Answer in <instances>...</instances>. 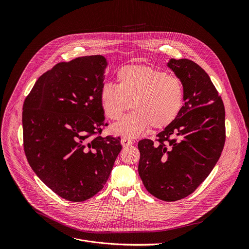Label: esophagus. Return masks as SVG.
Here are the masks:
<instances>
[{
    "instance_id": "34e87169",
    "label": "esophagus",
    "mask_w": 249,
    "mask_h": 249,
    "mask_svg": "<svg viewBox=\"0 0 249 249\" xmlns=\"http://www.w3.org/2000/svg\"><path fill=\"white\" fill-rule=\"evenodd\" d=\"M122 144H123V146H129V145H131L132 143H133V141L131 140V139H128V138H123L122 139Z\"/></svg>"
}]
</instances>
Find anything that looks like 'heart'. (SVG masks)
Segmentation results:
<instances>
[{"label": "heart", "mask_w": 249, "mask_h": 249, "mask_svg": "<svg viewBox=\"0 0 249 249\" xmlns=\"http://www.w3.org/2000/svg\"><path fill=\"white\" fill-rule=\"evenodd\" d=\"M118 85L106 82L101 88V102L107 116L120 120L131 107L135 109L113 130L123 136L136 137L151 124L162 129L171 125L184 104L181 80L168 72L145 65H126L117 72Z\"/></svg>", "instance_id": "b5f03b06"}]
</instances>
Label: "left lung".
<instances>
[{
  "instance_id": "obj_1",
  "label": "left lung",
  "mask_w": 249,
  "mask_h": 249,
  "mask_svg": "<svg viewBox=\"0 0 249 249\" xmlns=\"http://www.w3.org/2000/svg\"><path fill=\"white\" fill-rule=\"evenodd\" d=\"M167 66L182 82L185 104L177 120L157 134L158 143L139 142L138 172L153 196L176 201L191 195L218 161L225 142V111L200 66L174 58Z\"/></svg>"
}]
</instances>
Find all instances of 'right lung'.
<instances>
[{"mask_svg": "<svg viewBox=\"0 0 249 249\" xmlns=\"http://www.w3.org/2000/svg\"><path fill=\"white\" fill-rule=\"evenodd\" d=\"M107 66L103 55L58 63L38 78L23 106L30 166L53 192L72 202L104 188L122 150L120 137L92 138L107 125L100 96Z\"/></svg>", "mask_w": 249, "mask_h": 249, "instance_id": "right-lung-1", "label": "right lung"}]
</instances>
